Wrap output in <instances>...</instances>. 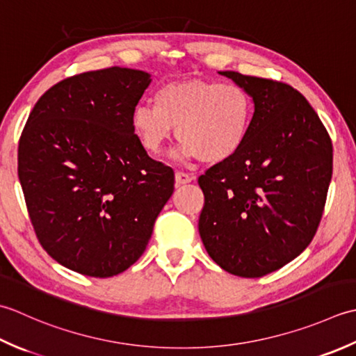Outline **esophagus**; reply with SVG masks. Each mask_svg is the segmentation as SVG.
Returning a JSON list of instances; mask_svg holds the SVG:
<instances>
[{
  "mask_svg": "<svg viewBox=\"0 0 356 356\" xmlns=\"http://www.w3.org/2000/svg\"><path fill=\"white\" fill-rule=\"evenodd\" d=\"M192 179H193V177L188 175V173H186V172H177V173H175V181H177L178 186L191 183Z\"/></svg>",
  "mask_w": 356,
  "mask_h": 356,
  "instance_id": "1",
  "label": "esophagus"
}]
</instances>
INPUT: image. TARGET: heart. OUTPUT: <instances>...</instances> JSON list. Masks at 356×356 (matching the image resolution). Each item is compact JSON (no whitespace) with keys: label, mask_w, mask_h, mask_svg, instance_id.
I'll list each match as a JSON object with an SVG mask.
<instances>
[{"label":"heart","mask_w":356,"mask_h":356,"mask_svg":"<svg viewBox=\"0 0 356 356\" xmlns=\"http://www.w3.org/2000/svg\"><path fill=\"white\" fill-rule=\"evenodd\" d=\"M253 117L250 93L236 83L191 79L159 87L154 106L138 104L134 134L152 155H161L175 132L181 161L201 158L218 164L236 155L248 140Z\"/></svg>","instance_id":"heart-1"}]
</instances>
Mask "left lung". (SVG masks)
Segmentation results:
<instances>
[{"label":"left lung","instance_id":"1","mask_svg":"<svg viewBox=\"0 0 356 356\" xmlns=\"http://www.w3.org/2000/svg\"><path fill=\"white\" fill-rule=\"evenodd\" d=\"M220 75L253 101L248 140L236 155L198 178V230L221 269L259 278L310 244L332 178V141L309 101L289 84L238 72Z\"/></svg>","mask_w":356,"mask_h":356}]
</instances>
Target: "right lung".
<instances>
[{
  "instance_id": "right-lung-1",
  "label": "right lung",
  "mask_w": 356,
  "mask_h": 356,
  "mask_svg": "<svg viewBox=\"0 0 356 356\" xmlns=\"http://www.w3.org/2000/svg\"><path fill=\"white\" fill-rule=\"evenodd\" d=\"M150 81L118 66L63 79L19 138L35 234L56 263L87 277H113L138 261L173 193V170L147 155L130 124Z\"/></svg>"
}]
</instances>
